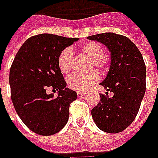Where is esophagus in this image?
<instances>
[{
    "instance_id": "1",
    "label": "esophagus",
    "mask_w": 158,
    "mask_h": 158,
    "mask_svg": "<svg viewBox=\"0 0 158 158\" xmlns=\"http://www.w3.org/2000/svg\"><path fill=\"white\" fill-rule=\"evenodd\" d=\"M84 95H85V93H84V92H82V91H78V92H77V97H78V98H82Z\"/></svg>"
}]
</instances>
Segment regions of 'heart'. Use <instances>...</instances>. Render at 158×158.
<instances>
[{"label": "heart", "instance_id": "heart-1", "mask_svg": "<svg viewBox=\"0 0 158 158\" xmlns=\"http://www.w3.org/2000/svg\"><path fill=\"white\" fill-rule=\"evenodd\" d=\"M81 54L91 61L92 66L98 69H105L107 66V60L104 57L103 47L96 43L89 42L80 47ZM58 65L60 71L67 74L72 69V51L70 48H65L58 57ZM99 77L96 72H91L88 75L72 74L68 77V85L76 91L85 90L98 81Z\"/></svg>", "mask_w": 158, "mask_h": 158}]
</instances>
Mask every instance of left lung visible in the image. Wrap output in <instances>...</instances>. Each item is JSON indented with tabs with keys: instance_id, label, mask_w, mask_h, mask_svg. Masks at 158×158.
I'll list each match as a JSON object with an SVG mask.
<instances>
[{
	"instance_id": "8db88e82",
	"label": "left lung",
	"mask_w": 158,
	"mask_h": 158,
	"mask_svg": "<svg viewBox=\"0 0 158 158\" xmlns=\"http://www.w3.org/2000/svg\"><path fill=\"white\" fill-rule=\"evenodd\" d=\"M104 44L111 53L110 69L101 82L106 91L91 110L97 127L104 132L116 134L134 121L146 90V67L143 55L128 38L106 32L87 38Z\"/></svg>"
}]
</instances>
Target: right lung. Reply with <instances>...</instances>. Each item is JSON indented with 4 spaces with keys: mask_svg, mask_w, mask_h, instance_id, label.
Instances as JSON below:
<instances>
[{
    "mask_svg": "<svg viewBox=\"0 0 158 158\" xmlns=\"http://www.w3.org/2000/svg\"><path fill=\"white\" fill-rule=\"evenodd\" d=\"M79 39L39 34L28 39L15 55L9 71L11 100L22 121L40 135L60 131L69 117L70 104L77 98L58 65L62 50ZM59 90L56 98L46 89Z\"/></svg>",
    "mask_w": 158,
    "mask_h": 158,
    "instance_id": "1",
    "label": "right lung"
}]
</instances>
